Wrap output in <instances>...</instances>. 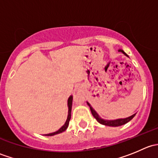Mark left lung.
Listing matches in <instances>:
<instances>
[{
    "label": "left lung",
    "mask_w": 158,
    "mask_h": 158,
    "mask_svg": "<svg viewBox=\"0 0 158 158\" xmlns=\"http://www.w3.org/2000/svg\"><path fill=\"white\" fill-rule=\"evenodd\" d=\"M119 51L122 52H123L124 54H125V52H124L123 50H122V49H119ZM125 55H126V54H125ZM87 104L89 105L91 111H92V115H93L94 118L96 119L97 122H99V123L102 124V125H107V126L118 127V126H121V125H125V124L128 123V122H130V121L134 117H135V114H134L133 115L130 116V117H128V118H120V119H116V120H105V119L101 118L99 117V115L97 114V112L95 111V110L92 109V107L91 106V105L89 104V102H87Z\"/></svg>",
    "instance_id": "8db88e82"
}]
</instances>
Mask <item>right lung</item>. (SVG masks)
Wrapping results in <instances>:
<instances>
[{
    "label": "right lung",
    "mask_w": 158,
    "mask_h": 158,
    "mask_svg": "<svg viewBox=\"0 0 158 158\" xmlns=\"http://www.w3.org/2000/svg\"><path fill=\"white\" fill-rule=\"evenodd\" d=\"M72 103H73V96H70L68 99V107H69V112H68V117L67 119H66V123L63 125V126H62L61 128L59 129L57 131L53 132V133H50V134H47V135H45L46 136H52V135H57V134H60L63 132L64 131L66 130V128H68V125H69V122L70 118H71V110H72Z\"/></svg>",
    "instance_id": "obj_1"
}]
</instances>
